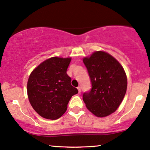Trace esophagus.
I'll return each instance as SVG.
<instances>
[{"mask_svg": "<svg viewBox=\"0 0 150 150\" xmlns=\"http://www.w3.org/2000/svg\"><path fill=\"white\" fill-rule=\"evenodd\" d=\"M77 90H78L79 93H81V87H80V86H78V87H77Z\"/></svg>", "mask_w": 150, "mask_h": 150, "instance_id": "34e87169", "label": "esophagus"}]
</instances>
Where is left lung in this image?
<instances>
[{"label": "left lung", "mask_w": 150, "mask_h": 150, "mask_svg": "<svg viewBox=\"0 0 150 150\" xmlns=\"http://www.w3.org/2000/svg\"><path fill=\"white\" fill-rule=\"evenodd\" d=\"M91 78L92 88L84 93L86 106L98 117L117 110L127 90V77L121 64L104 51H95L83 59Z\"/></svg>", "instance_id": "8db88e82"}]
</instances>
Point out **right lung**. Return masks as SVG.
I'll list each match as a JSON object with an SVG mask.
<instances>
[{"label":"right lung","instance_id":"1","mask_svg":"<svg viewBox=\"0 0 150 150\" xmlns=\"http://www.w3.org/2000/svg\"><path fill=\"white\" fill-rule=\"evenodd\" d=\"M71 61V57H51L30 74L28 98L33 108L43 118L59 119L67 111L72 96L78 93L67 73Z\"/></svg>","mask_w":150,"mask_h":150}]
</instances>
